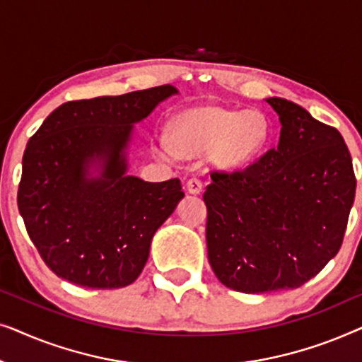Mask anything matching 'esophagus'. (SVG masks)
I'll use <instances>...</instances> for the list:
<instances>
[{"instance_id": "obj_1", "label": "esophagus", "mask_w": 362, "mask_h": 362, "mask_svg": "<svg viewBox=\"0 0 362 362\" xmlns=\"http://www.w3.org/2000/svg\"><path fill=\"white\" fill-rule=\"evenodd\" d=\"M186 189L187 192H191V194H199L202 191V181L197 180V177H191V180L186 182Z\"/></svg>"}]
</instances>
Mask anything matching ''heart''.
Here are the masks:
<instances>
[{
  "mask_svg": "<svg viewBox=\"0 0 362 362\" xmlns=\"http://www.w3.org/2000/svg\"><path fill=\"white\" fill-rule=\"evenodd\" d=\"M269 133V120L262 112L192 107L176 115L171 138H158L153 150L161 160H173L177 153L194 156L209 151L217 166L239 168L260 155Z\"/></svg>",
  "mask_w": 362,
  "mask_h": 362,
  "instance_id": "1",
  "label": "heart"
}]
</instances>
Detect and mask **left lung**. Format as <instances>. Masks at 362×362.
<instances>
[{"mask_svg": "<svg viewBox=\"0 0 362 362\" xmlns=\"http://www.w3.org/2000/svg\"><path fill=\"white\" fill-rule=\"evenodd\" d=\"M280 141L239 171H212L206 187L207 259L242 293L298 288L338 254L356 194L349 150L303 107L267 98Z\"/></svg>", "mask_w": 362, "mask_h": 362, "instance_id": "left-lung-1", "label": "left lung"}]
</instances>
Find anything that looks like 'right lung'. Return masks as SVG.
I'll use <instances>...</instances> for the list:
<instances>
[{"mask_svg": "<svg viewBox=\"0 0 362 362\" xmlns=\"http://www.w3.org/2000/svg\"><path fill=\"white\" fill-rule=\"evenodd\" d=\"M177 93L160 86L57 107L29 140L18 207L54 274L86 288H122L141 274L155 232L185 197L181 181L127 175L133 125Z\"/></svg>", "mask_w": 362, "mask_h": 362, "instance_id": "right-lung-1", "label": "right lung"}]
</instances>
